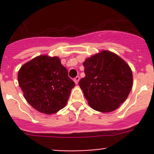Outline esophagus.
Listing matches in <instances>:
<instances>
[{
	"label": "esophagus",
	"instance_id": "obj_1",
	"mask_svg": "<svg viewBox=\"0 0 154 154\" xmlns=\"http://www.w3.org/2000/svg\"><path fill=\"white\" fill-rule=\"evenodd\" d=\"M74 82H75L76 84H77V83H78V82H79V80H80V77H79V76H77V77L74 78Z\"/></svg>",
	"mask_w": 154,
	"mask_h": 154
}]
</instances>
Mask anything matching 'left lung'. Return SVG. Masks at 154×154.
Wrapping results in <instances>:
<instances>
[{"mask_svg":"<svg viewBox=\"0 0 154 154\" xmlns=\"http://www.w3.org/2000/svg\"><path fill=\"white\" fill-rule=\"evenodd\" d=\"M83 66L86 76L79 85L89 106L102 112L119 108L133 86L130 66L116 54L107 51L86 59Z\"/></svg>","mask_w":154,"mask_h":154,"instance_id":"obj_1","label":"left lung"}]
</instances>
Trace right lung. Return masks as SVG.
<instances>
[{"mask_svg": "<svg viewBox=\"0 0 154 154\" xmlns=\"http://www.w3.org/2000/svg\"><path fill=\"white\" fill-rule=\"evenodd\" d=\"M19 86L26 100L35 109L54 114L66 106L74 82L57 57L38 56L21 66Z\"/></svg>", "mask_w": 154, "mask_h": 154, "instance_id": "1", "label": "right lung"}]
</instances>
